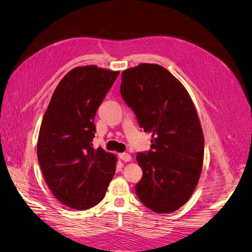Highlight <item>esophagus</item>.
Returning <instances> with one entry per match:
<instances>
[{"mask_svg": "<svg viewBox=\"0 0 252 252\" xmlns=\"http://www.w3.org/2000/svg\"><path fill=\"white\" fill-rule=\"evenodd\" d=\"M120 158L124 162H129V161H131V156L129 154H126V152H124V154L120 155Z\"/></svg>", "mask_w": 252, "mask_h": 252, "instance_id": "1", "label": "esophagus"}]
</instances>
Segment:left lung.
I'll list each match as a JSON object with an SVG mask.
<instances>
[{
    "mask_svg": "<svg viewBox=\"0 0 252 252\" xmlns=\"http://www.w3.org/2000/svg\"><path fill=\"white\" fill-rule=\"evenodd\" d=\"M121 94L140 127L152 132L151 149L136 156L143 177L135 193L155 212L178 210L203 167L204 135L191 97L166 68L146 63L122 72Z\"/></svg>",
    "mask_w": 252,
    "mask_h": 252,
    "instance_id": "obj_1",
    "label": "left lung"
}]
</instances>
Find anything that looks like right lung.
<instances>
[{
    "mask_svg": "<svg viewBox=\"0 0 252 252\" xmlns=\"http://www.w3.org/2000/svg\"><path fill=\"white\" fill-rule=\"evenodd\" d=\"M120 71L75 67L61 80L45 112L37 159L53 195L84 210L100 203L116 172L117 157L94 149V116Z\"/></svg>",
    "mask_w": 252,
    "mask_h": 252,
    "instance_id": "right-lung-1",
    "label": "right lung"
}]
</instances>
